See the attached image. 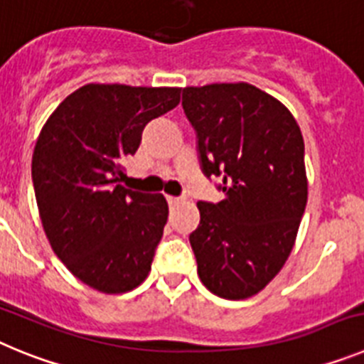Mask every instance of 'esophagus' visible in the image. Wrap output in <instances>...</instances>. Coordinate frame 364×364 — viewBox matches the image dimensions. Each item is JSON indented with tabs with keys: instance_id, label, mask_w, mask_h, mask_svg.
I'll use <instances>...</instances> for the list:
<instances>
[{
	"instance_id": "34e87169",
	"label": "esophagus",
	"mask_w": 364,
	"mask_h": 364,
	"mask_svg": "<svg viewBox=\"0 0 364 364\" xmlns=\"http://www.w3.org/2000/svg\"><path fill=\"white\" fill-rule=\"evenodd\" d=\"M167 202H169L171 205H175V204H178L180 198L178 197H171V195H169V197H167Z\"/></svg>"
}]
</instances>
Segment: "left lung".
<instances>
[{
	"instance_id": "8db88e82",
	"label": "left lung",
	"mask_w": 364,
	"mask_h": 364,
	"mask_svg": "<svg viewBox=\"0 0 364 364\" xmlns=\"http://www.w3.org/2000/svg\"><path fill=\"white\" fill-rule=\"evenodd\" d=\"M205 176L224 200L198 202L191 235L202 284L240 301L264 290L294 250L308 200L304 140L284 104L250 83L184 87Z\"/></svg>"
}]
</instances>
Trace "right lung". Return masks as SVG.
<instances>
[{"label": "right lung", "mask_w": 364, "mask_h": 364, "mask_svg": "<svg viewBox=\"0 0 364 364\" xmlns=\"http://www.w3.org/2000/svg\"><path fill=\"white\" fill-rule=\"evenodd\" d=\"M180 91L87 83L54 109L36 140L32 184L47 240L74 277L100 294L134 290L151 272L167 202L118 182L147 122L176 107Z\"/></svg>", "instance_id": "obj_1"}]
</instances>
